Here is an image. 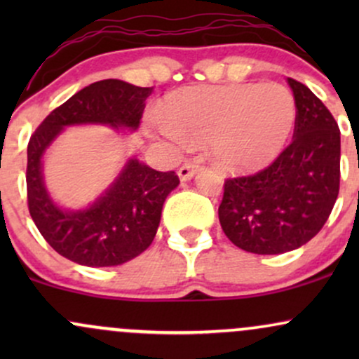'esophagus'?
Instances as JSON below:
<instances>
[{
    "instance_id": "obj_1",
    "label": "esophagus",
    "mask_w": 359,
    "mask_h": 359,
    "mask_svg": "<svg viewBox=\"0 0 359 359\" xmlns=\"http://www.w3.org/2000/svg\"><path fill=\"white\" fill-rule=\"evenodd\" d=\"M197 168H199V162H196V160H187V162L182 163V167L179 168L180 180L191 179V177L197 172Z\"/></svg>"
}]
</instances>
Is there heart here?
Masks as SVG:
<instances>
[{
  "mask_svg": "<svg viewBox=\"0 0 359 359\" xmlns=\"http://www.w3.org/2000/svg\"><path fill=\"white\" fill-rule=\"evenodd\" d=\"M295 100L282 84L189 88L167 97L160 130L174 142L211 140L228 170L269 163L294 130Z\"/></svg>",
  "mask_w": 359,
  "mask_h": 359,
  "instance_id": "1",
  "label": "heart"
}]
</instances>
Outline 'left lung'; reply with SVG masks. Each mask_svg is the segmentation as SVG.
<instances>
[{
  "mask_svg": "<svg viewBox=\"0 0 359 359\" xmlns=\"http://www.w3.org/2000/svg\"><path fill=\"white\" fill-rule=\"evenodd\" d=\"M288 86L295 100L292 142L269 167L224 180L221 228L250 253L278 255L306 245L339 194V126L306 84L288 77Z\"/></svg>",
  "mask_w": 359,
  "mask_h": 359,
  "instance_id": "left-lung-1",
  "label": "left lung"
}]
</instances>
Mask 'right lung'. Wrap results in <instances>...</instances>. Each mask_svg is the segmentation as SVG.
<instances>
[{
    "label": "right lung",
    "instance_id": "obj_1",
    "mask_svg": "<svg viewBox=\"0 0 359 359\" xmlns=\"http://www.w3.org/2000/svg\"><path fill=\"white\" fill-rule=\"evenodd\" d=\"M154 88H138L118 79L89 84L50 111L28 142V211L45 241L57 253L86 266L121 265L138 257L154 241L167 196L179 175L158 172L130 160L113 187L86 211L65 212L48 197L42 182V158L67 125L104 123L135 130Z\"/></svg>",
    "mask_w": 359,
    "mask_h": 359
}]
</instances>
